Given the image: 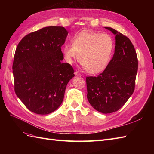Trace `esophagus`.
Returning <instances> with one entry per match:
<instances>
[{
	"label": "esophagus",
	"instance_id": "1",
	"mask_svg": "<svg viewBox=\"0 0 154 154\" xmlns=\"http://www.w3.org/2000/svg\"><path fill=\"white\" fill-rule=\"evenodd\" d=\"M74 74H75L76 76H81V74L78 71H76L75 72H74Z\"/></svg>",
	"mask_w": 154,
	"mask_h": 154
}]
</instances>
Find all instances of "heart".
I'll return each instance as SVG.
<instances>
[{"mask_svg": "<svg viewBox=\"0 0 154 154\" xmlns=\"http://www.w3.org/2000/svg\"><path fill=\"white\" fill-rule=\"evenodd\" d=\"M114 50V41L107 33L83 31L66 44L62 52L66 61L72 64L78 60L91 74L100 73L108 66Z\"/></svg>", "mask_w": 154, "mask_h": 154, "instance_id": "obj_1", "label": "heart"}]
</instances>
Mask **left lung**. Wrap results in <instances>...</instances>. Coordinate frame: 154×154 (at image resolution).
<instances>
[{"mask_svg":"<svg viewBox=\"0 0 154 154\" xmlns=\"http://www.w3.org/2000/svg\"><path fill=\"white\" fill-rule=\"evenodd\" d=\"M105 28L116 35L114 53L103 72L86 78L87 97L95 110L110 114L122 108L133 94L138 60L128 38L111 27Z\"/></svg>","mask_w":154,"mask_h":154,"instance_id":"8db88e82","label":"left lung"}]
</instances>
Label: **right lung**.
I'll use <instances>...</instances> for the list:
<instances>
[{
    "mask_svg": "<svg viewBox=\"0 0 154 154\" xmlns=\"http://www.w3.org/2000/svg\"><path fill=\"white\" fill-rule=\"evenodd\" d=\"M68 31L49 26L27 35L18 44L13 63L15 92L30 111L45 115L62 104L68 82L74 76L62 63L61 47Z\"/></svg>",
    "mask_w": 154,
    "mask_h": 154,
    "instance_id": "add662e5",
    "label": "right lung"
}]
</instances>
